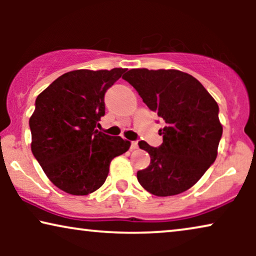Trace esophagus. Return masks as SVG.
Wrapping results in <instances>:
<instances>
[{"label": "esophagus", "instance_id": "esophagus-1", "mask_svg": "<svg viewBox=\"0 0 256 256\" xmlns=\"http://www.w3.org/2000/svg\"><path fill=\"white\" fill-rule=\"evenodd\" d=\"M130 148H132V150L138 149V141H132V146H130Z\"/></svg>", "mask_w": 256, "mask_h": 256}]
</instances>
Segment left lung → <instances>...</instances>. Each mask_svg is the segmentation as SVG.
<instances>
[{
    "label": "left lung",
    "instance_id": "1",
    "mask_svg": "<svg viewBox=\"0 0 256 256\" xmlns=\"http://www.w3.org/2000/svg\"><path fill=\"white\" fill-rule=\"evenodd\" d=\"M122 78L166 122L160 146L138 142L152 158L138 171V183L158 197L188 190L216 158L222 135L218 104L197 79L178 70L132 68Z\"/></svg>",
    "mask_w": 256,
    "mask_h": 256
}]
</instances>
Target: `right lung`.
Returning <instances> with one entry per match:
<instances>
[{"label":"right lung","instance_id":"add662e5","mask_svg":"<svg viewBox=\"0 0 256 256\" xmlns=\"http://www.w3.org/2000/svg\"><path fill=\"white\" fill-rule=\"evenodd\" d=\"M124 71L68 72L37 96L29 120L31 150L48 180L70 194L98 190L112 160L130 146L120 136L96 130L104 115V94Z\"/></svg>","mask_w":256,"mask_h":256}]
</instances>
